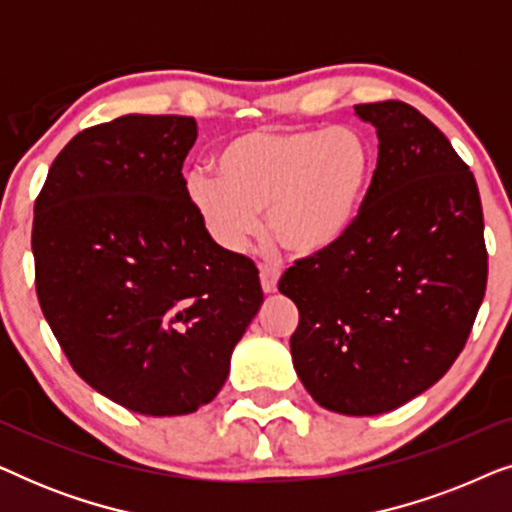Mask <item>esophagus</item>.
Returning a JSON list of instances; mask_svg holds the SVG:
<instances>
[{"label":"esophagus","instance_id":"1","mask_svg":"<svg viewBox=\"0 0 512 512\" xmlns=\"http://www.w3.org/2000/svg\"><path fill=\"white\" fill-rule=\"evenodd\" d=\"M279 284V270L268 268V265H261V286L265 293H275Z\"/></svg>","mask_w":512,"mask_h":512}]
</instances>
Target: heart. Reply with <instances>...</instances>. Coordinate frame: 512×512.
<instances>
[{"instance_id":"obj_1","label":"heart","mask_w":512,"mask_h":512,"mask_svg":"<svg viewBox=\"0 0 512 512\" xmlns=\"http://www.w3.org/2000/svg\"><path fill=\"white\" fill-rule=\"evenodd\" d=\"M216 172L186 177V200L216 247L242 251L261 233L296 258H324L352 235L375 174V146L354 128L254 130L228 139Z\"/></svg>"}]
</instances>
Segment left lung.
<instances>
[{"label":"left lung","instance_id":"1","mask_svg":"<svg viewBox=\"0 0 512 512\" xmlns=\"http://www.w3.org/2000/svg\"><path fill=\"white\" fill-rule=\"evenodd\" d=\"M377 167L352 235L296 261L279 291L298 307L293 368L321 408L382 415L443 377L487 289L478 184L450 139L410 104H359Z\"/></svg>","mask_w":512,"mask_h":512}]
</instances>
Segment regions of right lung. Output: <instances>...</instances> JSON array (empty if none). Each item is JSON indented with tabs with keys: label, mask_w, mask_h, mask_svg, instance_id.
<instances>
[{
	"label": "right lung",
	"mask_w": 512,
	"mask_h": 512,
	"mask_svg": "<svg viewBox=\"0 0 512 512\" xmlns=\"http://www.w3.org/2000/svg\"><path fill=\"white\" fill-rule=\"evenodd\" d=\"M195 137L188 116L83 130L34 205L41 312L81 380L139 415L212 401L263 305L256 265L216 247L188 205Z\"/></svg>",
	"instance_id": "add662e5"
}]
</instances>
